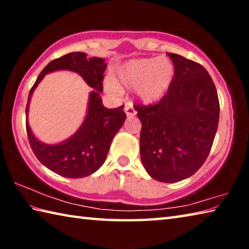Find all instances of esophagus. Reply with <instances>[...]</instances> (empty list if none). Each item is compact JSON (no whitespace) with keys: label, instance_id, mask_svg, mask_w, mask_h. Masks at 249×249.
<instances>
[{"label":"esophagus","instance_id":"34e87169","mask_svg":"<svg viewBox=\"0 0 249 249\" xmlns=\"http://www.w3.org/2000/svg\"><path fill=\"white\" fill-rule=\"evenodd\" d=\"M124 111H125V113H126V115H127L128 117H130V116H134L135 114H136V111H135V108H134V107H133V104H132V103H129V102H127V103L125 104Z\"/></svg>","mask_w":249,"mask_h":249}]
</instances>
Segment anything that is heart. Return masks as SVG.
Listing matches in <instances>:
<instances>
[{"label": "heart", "instance_id": "obj_1", "mask_svg": "<svg viewBox=\"0 0 249 249\" xmlns=\"http://www.w3.org/2000/svg\"><path fill=\"white\" fill-rule=\"evenodd\" d=\"M174 73L175 67L168 58L136 59L119 67L115 80H107V88L113 93H119L122 88H136L142 102L154 103L165 95Z\"/></svg>", "mask_w": 249, "mask_h": 249}]
</instances>
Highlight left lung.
Wrapping results in <instances>:
<instances>
[{"instance_id":"left-lung-1","label":"left lung","mask_w":249,"mask_h":249,"mask_svg":"<svg viewBox=\"0 0 249 249\" xmlns=\"http://www.w3.org/2000/svg\"><path fill=\"white\" fill-rule=\"evenodd\" d=\"M175 77L155 104L135 107L142 122L141 157L151 178L177 182L200 169L215 137L220 102L212 78L203 66L167 53Z\"/></svg>"}]
</instances>
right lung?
Wrapping results in <instances>:
<instances>
[{"mask_svg":"<svg viewBox=\"0 0 249 249\" xmlns=\"http://www.w3.org/2000/svg\"><path fill=\"white\" fill-rule=\"evenodd\" d=\"M107 64L102 58H87L84 53H70L53 59L39 73L28 94V103L45 74L56 70H71L81 75L93 91H91L87 117L81 127L72 137L61 144L46 145L37 141L26 122L29 145L37 159L56 174L67 178H82L90 176L103 165L111 146V142L126 119L124 105L107 108L100 93L103 91L102 81Z\"/></svg>","mask_w":249,"mask_h":249,"instance_id":"obj_1","label":"right lung"}]
</instances>
